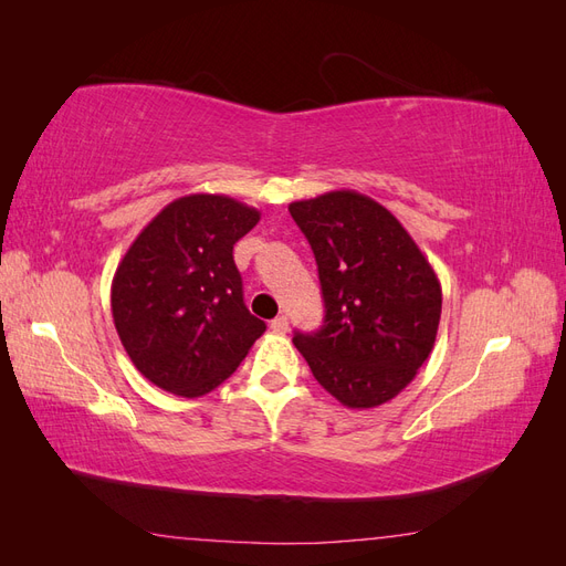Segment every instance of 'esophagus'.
<instances>
[{
    "label": "esophagus",
    "mask_w": 566,
    "mask_h": 566,
    "mask_svg": "<svg viewBox=\"0 0 566 566\" xmlns=\"http://www.w3.org/2000/svg\"><path fill=\"white\" fill-rule=\"evenodd\" d=\"M271 331L273 333H285L287 331V318L285 316H276L271 321Z\"/></svg>",
    "instance_id": "obj_1"
}]
</instances>
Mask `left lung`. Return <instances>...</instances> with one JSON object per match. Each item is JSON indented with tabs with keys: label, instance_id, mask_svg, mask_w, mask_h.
<instances>
[{
	"label": "left lung",
	"instance_id": "left-lung-1",
	"mask_svg": "<svg viewBox=\"0 0 566 566\" xmlns=\"http://www.w3.org/2000/svg\"><path fill=\"white\" fill-rule=\"evenodd\" d=\"M325 302L321 331L293 342L318 385L347 408H375L410 385L434 349L441 283L380 202L331 191L290 202Z\"/></svg>",
	"mask_w": 566,
	"mask_h": 566
}]
</instances>
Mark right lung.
<instances>
[{"label": "right lung", "instance_id": "right-lung-1", "mask_svg": "<svg viewBox=\"0 0 566 566\" xmlns=\"http://www.w3.org/2000/svg\"><path fill=\"white\" fill-rule=\"evenodd\" d=\"M260 217L229 196H184L148 221L117 264L115 331L136 370L156 387L202 397L266 331L248 312L233 262V245Z\"/></svg>", "mask_w": 566, "mask_h": 566}]
</instances>
